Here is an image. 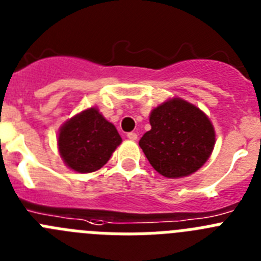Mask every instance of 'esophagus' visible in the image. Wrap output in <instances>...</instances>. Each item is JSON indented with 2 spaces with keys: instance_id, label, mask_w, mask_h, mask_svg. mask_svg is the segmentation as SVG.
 <instances>
[{
  "instance_id": "34e87169",
  "label": "esophagus",
  "mask_w": 261,
  "mask_h": 261,
  "mask_svg": "<svg viewBox=\"0 0 261 261\" xmlns=\"http://www.w3.org/2000/svg\"><path fill=\"white\" fill-rule=\"evenodd\" d=\"M126 137H128L129 140H132V141H135V140H137V133H136V132H129L128 135H126Z\"/></svg>"
}]
</instances>
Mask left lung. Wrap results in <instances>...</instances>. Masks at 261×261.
I'll return each instance as SVG.
<instances>
[{
	"label": "left lung",
	"instance_id": "obj_1",
	"mask_svg": "<svg viewBox=\"0 0 261 261\" xmlns=\"http://www.w3.org/2000/svg\"><path fill=\"white\" fill-rule=\"evenodd\" d=\"M150 125L138 144L163 176H188L211 156L216 141L213 125L191 103L177 98L167 100L151 111Z\"/></svg>",
	"mask_w": 261,
	"mask_h": 261
}]
</instances>
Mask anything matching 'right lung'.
Instances as JSON below:
<instances>
[{
  "label": "right lung",
  "instance_id": "add662e5",
  "mask_svg": "<svg viewBox=\"0 0 261 261\" xmlns=\"http://www.w3.org/2000/svg\"><path fill=\"white\" fill-rule=\"evenodd\" d=\"M120 144L121 137L114 124L95 108L81 112L60 129V155L77 172H93L103 167Z\"/></svg>",
  "mask_w": 261,
  "mask_h": 261
}]
</instances>
